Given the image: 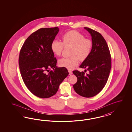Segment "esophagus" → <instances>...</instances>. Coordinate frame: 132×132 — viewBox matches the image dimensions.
<instances>
[{"label": "esophagus", "instance_id": "obj_1", "mask_svg": "<svg viewBox=\"0 0 132 132\" xmlns=\"http://www.w3.org/2000/svg\"><path fill=\"white\" fill-rule=\"evenodd\" d=\"M68 72H69V75H70V76L72 75V71L71 70H68Z\"/></svg>", "mask_w": 132, "mask_h": 132}]
</instances>
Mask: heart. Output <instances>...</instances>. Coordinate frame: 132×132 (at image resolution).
<instances>
[{"mask_svg": "<svg viewBox=\"0 0 132 132\" xmlns=\"http://www.w3.org/2000/svg\"><path fill=\"white\" fill-rule=\"evenodd\" d=\"M62 42L54 40L51 44L52 52L56 56H60L64 45L65 47L72 46L70 57L62 58L59 61L61 67L72 70L79 64V60L84 61L89 55L92 44L91 40L85 38V36L76 30H70L62 35Z\"/></svg>", "mask_w": 132, "mask_h": 132, "instance_id": "b5f03b06", "label": "heart"}]
</instances>
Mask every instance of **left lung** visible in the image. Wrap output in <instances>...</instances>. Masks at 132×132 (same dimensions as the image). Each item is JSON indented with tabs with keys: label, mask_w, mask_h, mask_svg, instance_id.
Instances as JSON below:
<instances>
[{
	"label": "left lung",
	"mask_w": 132,
	"mask_h": 132,
	"mask_svg": "<svg viewBox=\"0 0 132 132\" xmlns=\"http://www.w3.org/2000/svg\"><path fill=\"white\" fill-rule=\"evenodd\" d=\"M84 28L92 36V49L87 59L80 66V68L87 70L72 72L77 78L73 87L80 96L89 98L98 94L106 83L111 68V56L108 44L100 33L88 28ZM87 70L88 73L86 74Z\"/></svg>",
	"instance_id": "left-lung-1"
}]
</instances>
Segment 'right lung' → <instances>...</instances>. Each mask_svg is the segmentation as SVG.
Here are the masks:
<instances>
[{
	"instance_id": "right-lung-1",
	"label": "right lung",
	"mask_w": 132,
	"mask_h": 132,
	"mask_svg": "<svg viewBox=\"0 0 132 132\" xmlns=\"http://www.w3.org/2000/svg\"><path fill=\"white\" fill-rule=\"evenodd\" d=\"M59 31L57 27L40 28L28 37L20 50L19 65L24 83L41 98L55 95L69 75L66 68L56 66L57 60L51 49Z\"/></svg>"
}]
</instances>
